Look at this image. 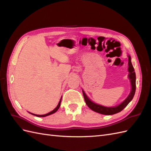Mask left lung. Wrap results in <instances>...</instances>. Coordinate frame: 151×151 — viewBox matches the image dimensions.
Instances as JSON below:
<instances>
[{
  "label": "left lung",
  "instance_id": "left-lung-1",
  "mask_svg": "<svg viewBox=\"0 0 151 151\" xmlns=\"http://www.w3.org/2000/svg\"><path fill=\"white\" fill-rule=\"evenodd\" d=\"M128 57H129V68H128V70H129V78L132 87L131 91L129 95L128 96V97L125 99V101H123L121 104L118 105V106L113 107H106L93 102L88 96H87V95L84 93V91L83 90L84 98L86 104L88 105L90 109H92L94 111L106 115H114V114H116L122 111L123 109L127 106L128 104L132 101V99H133L136 89V76L134 67L132 65L131 62V57L130 55H128Z\"/></svg>",
  "mask_w": 151,
  "mask_h": 151
}]
</instances>
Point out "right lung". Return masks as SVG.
Instances as JSON below:
<instances>
[{
  "label": "right lung",
  "instance_id": "obj_1",
  "mask_svg": "<svg viewBox=\"0 0 151 151\" xmlns=\"http://www.w3.org/2000/svg\"><path fill=\"white\" fill-rule=\"evenodd\" d=\"M61 100H62V98H60V101H59V103H58V105L57 106V107L55 108L53 111H50V113H47V114H45V115H35V114H33V113H31V114H32V115H35V116H38V117H44V116H48V115H52V114H53V113H55L58 109V108H60V103H61Z\"/></svg>",
  "mask_w": 151,
  "mask_h": 151
}]
</instances>
